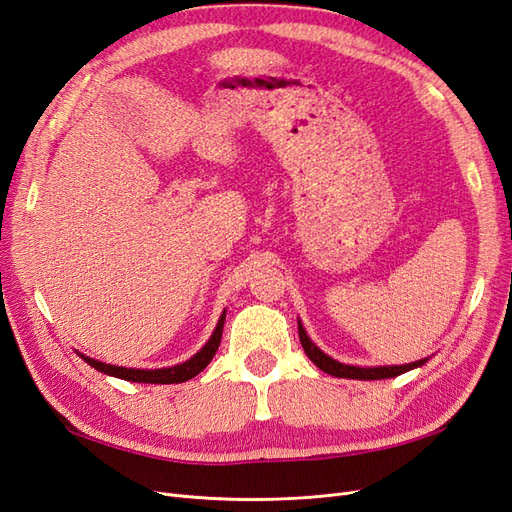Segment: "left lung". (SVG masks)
Instances as JSON below:
<instances>
[{
	"label": "left lung",
	"instance_id": "obj_1",
	"mask_svg": "<svg viewBox=\"0 0 512 512\" xmlns=\"http://www.w3.org/2000/svg\"><path fill=\"white\" fill-rule=\"evenodd\" d=\"M299 339H301V346L305 350V354L309 356V361H312L316 367H320L324 374L335 376V378H350V380H384V378H395L399 374H406L410 369L416 367H423L427 359L421 361H414V363H406V365H378V367H361V365H346V363H339L335 361L333 356L324 354L314 342L312 337L307 335V331L303 329V322L299 320Z\"/></svg>",
	"mask_w": 512,
	"mask_h": 512
}]
</instances>
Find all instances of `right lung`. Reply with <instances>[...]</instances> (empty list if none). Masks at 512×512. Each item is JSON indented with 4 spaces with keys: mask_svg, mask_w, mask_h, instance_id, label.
<instances>
[{
    "mask_svg": "<svg viewBox=\"0 0 512 512\" xmlns=\"http://www.w3.org/2000/svg\"><path fill=\"white\" fill-rule=\"evenodd\" d=\"M224 320H226V309L222 312L218 324H215V329L209 337V342L200 348L194 356H190L188 361H183L179 365L173 367H160V369H134V367H119V365H111V363H102L91 359L87 354H81V359L91 365L94 369L102 371L106 376H113V378H121V380H128V382H145V384H179L185 380H192L194 376H198L200 371H203L211 359L215 356L220 348L222 342V331H224Z\"/></svg>",
    "mask_w": 512,
    "mask_h": 512,
    "instance_id": "1",
    "label": "right lung"
}]
</instances>
